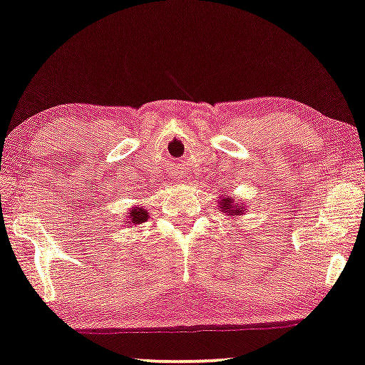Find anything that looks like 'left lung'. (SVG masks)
Instances as JSON below:
<instances>
[{
  "mask_svg": "<svg viewBox=\"0 0 365 365\" xmlns=\"http://www.w3.org/2000/svg\"><path fill=\"white\" fill-rule=\"evenodd\" d=\"M220 210L223 211V213H227L228 217H240V215H244V205H238V203H233V197H222L220 200Z\"/></svg>",
  "mask_w": 365,
  "mask_h": 365,
  "instance_id": "left-lung-1",
  "label": "left lung"
}]
</instances>
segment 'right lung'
Segmentation results:
<instances>
[{
    "label": "right lung",
    "mask_w": 365,
    "mask_h": 365,
    "mask_svg": "<svg viewBox=\"0 0 365 365\" xmlns=\"http://www.w3.org/2000/svg\"><path fill=\"white\" fill-rule=\"evenodd\" d=\"M147 218H148V213H147V210L145 208H142V206H135V208H132L130 210V213H128V227L130 225H135V223H143V222H147Z\"/></svg>",
    "instance_id": "right-lung-1"
}]
</instances>
